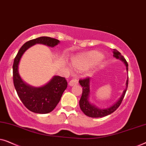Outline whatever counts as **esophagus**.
Instances as JSON below:
<instances>
[{
  "label": "esophagus",
  "instance_id": "34e87169",
  "mask_svg": "<svg viewBox=\"0 0 146 146\" xmlns=\"http://www.w3.org/2000/svg\"><path fill=\"white\" fill-rule=\"evenodd\" d=\"M78 83V82L77 80L73 78V79H72L70 81L69 85L70 86H74L76 84H77Z\"/></svg>",
  "mask_w": 146,
  "mask_h": 146
}]
</instances>
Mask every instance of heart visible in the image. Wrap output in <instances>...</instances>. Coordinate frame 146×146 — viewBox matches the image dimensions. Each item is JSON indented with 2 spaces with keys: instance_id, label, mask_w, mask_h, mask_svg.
<instances>
[{
  "instance_id": "obj_1",
  "label": "heart",
  "mask_w": 146,
  "mask_h": 146,
  "mask_svg": "<svg viewBox=\"0 0 146 146\" xmlns=\"http://www.w3.org/2000/svg\"><path fill=\"white\" fill-rule=\"evenodd\" d=\"M102 58V54L99 52H89L78 58L73 62V66L78 70H82L96 64Z\"/></svg>"
}]
</instances>
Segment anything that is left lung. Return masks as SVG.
Masks as SVG:
<instances>
[{
  "label": "left lung",
  "instance_id": "8db88e82",
  "mask_svg": "<svg viewBox=\"0 0 146 146\" xmlns=\"http://www.w3.org/2000/svg\"><path fill=\"white\" fill-rule=\"evenodd\" d=\"M113 56L117 59H120L121 61L123 62L125 66H126L127 71H128V64H127L126 60L123 58V56H121V53L117 51L116 49H113ZM90 78L89 77H86L85 78L80 79L79 80L80 84L82 86V96L80 100L79 104L80 109L84 113V114L91 117H102L106 116V115L110 114V113H113V111L116 110L121 104V102H122L125 92H126L127 86H128V78H127L126 81V88H125V90L123 91L122 96L115 104L106 109H99L95 107L94 106L92 105L89 102L88 98L90 94Z\"/></svg>",
  "mask_w": 146,
  "mask_h": 146
}]
</instances>
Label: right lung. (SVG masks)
Here are the masks:
<instances>
[{
	"label": "right lung",
	"mask_w": 146,
	"mask_h": 146,
	"mask_svg": "<svg viewBox=\"0 0 146 146\" xmlns=\"http://www.w3.org/2000/svg\"><path fill=\"white\" fill-rule=\"evenodd\" d=\"M58 39L42 36L31 40L22 46L13 63V83L19 98L30 111L37 113H48L55 108L60 100L64 91L67 88L65 78L54 76L46 85L40 88L28 86L20 77L18 67L22 56L27 50L35 44H43L54 47L59 43Z\"/></svg>",
	"instance_id": "right-lung-1"
}]
</instances>
